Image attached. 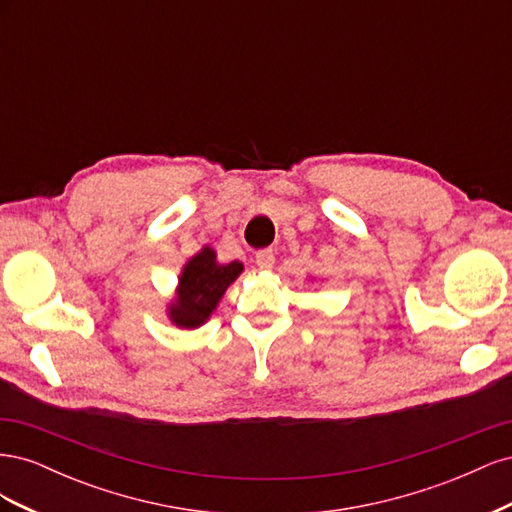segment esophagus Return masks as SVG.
Returning a JSON list of instances; mask_svg holds the SVG:
<instances>
[{
  "instance_id": "34e87169",
  "label": "esophagus",
  "mask_w": 512,
  "mask_h": 512,
  "mask_svg": "<svg viewBox=\"0 0 512 512\" xmlns=\"http://www.w3.org/2000/svg\"><path fill=\"white\" fill-rule=\"evenodd\" d=\"M256 265L262 271H269L275 265V252L273 250H258L256 252Z\"/></svg>"
}]
</instances>
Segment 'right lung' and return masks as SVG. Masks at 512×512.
Segmentation results:
<instances>
[{
    "instance_id": "add662e5",
    "label": "right lung",
    "mask_w": 512,
    "mask_h": 512,
    "mask_svg": "<svg viewBox=\"0 0 512 512\" xmlns=\"http://www.w3.org/2000/svg\"><path fill=\"white\" fill-rule=\"evenodd\" d=\"M243 265L232 260L230 265H218L215 252L205 247L185 265L179 280V299L170 307L173 322L185 329L203 324L222 299L226 288L237 280Z\"/></svg>"
}]
</instances>
